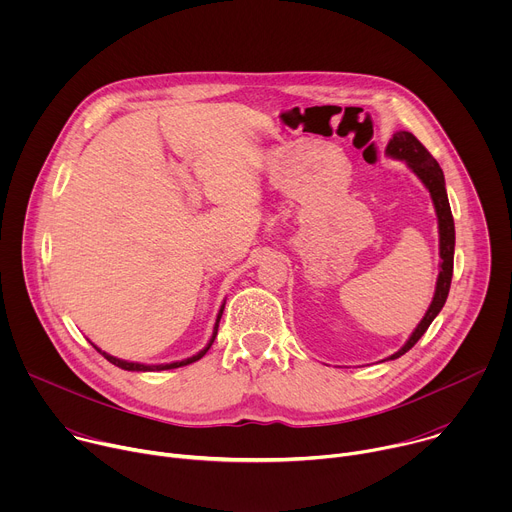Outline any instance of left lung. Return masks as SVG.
Listing matches in <instances>:
<instances>
[{
    "label": "left lung",
    "mask_w": 512,
    "mask_h": 512,
    "mask_svg": "<svg viewBox=\"0 0 512 512\" xmlns=\"http://www.w3.org/2000/svg\"><path fill=\"white\" fill-rule=\"evenodd\" d=\"M387 156L397 158V160H405L407 166L413 170V174L429 190V196L433 200L435 214H437V229H440V257H442L440 275H437L433 300H431L423 320L417 324V328L409 336V340L401 346V350H397L395 354H391L387 358V360H395V358L403 356L409 348L415 346V342L425 334V330L429 328L433 318L442 312V308H444V304L448 300L450 283H452V275H454L456 229H454L452 208H450V202H448L444 172H442L440 164H437L433 160V156L423 148V143L413 133H409V131H397L393 135V139L389 141V145H387Z\"/></svg>",
    "instance_id": "8db88e82"
}]
</instances>
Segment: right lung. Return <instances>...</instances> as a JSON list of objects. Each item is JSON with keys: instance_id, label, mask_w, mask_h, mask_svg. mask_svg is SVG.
Listing matches in <instances>:
<instances>
[{"instance_id": "obj_1", "label": "right lung", "mask_w": 512, "mask_h": 512, "mask_svg": "<svg viewBox=\"0 0 512 512\" xmlns=\"http://www.w3.org/2000/svg\"><path fill=\"white\" fill-rule=\"evenodd\" d=\"M223 310H225V304L221 306V312H218V316H216V324H214V330H212V336H210V342L198 352V354H194V356H190V358H184V360H178V362H170V364H141V362H129V360H121V358H115V356H111V354H107V352H103L101 348H97L95 344V350L97 352H101L109 362H113L115 367H119V369H123V371H141V373H145V371H168V369H178V367H186V364H192V362H196V360H200L206 352H208V348L212 346V342H214V338H216V332H218V322H221V316H223Z\"/></svg>"}]
</instances>
